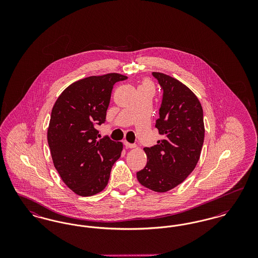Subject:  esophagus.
Masks as SVG:
<instances>
[{
	"instance_id": "obj_1",
	"label": "esophagus",
	"mask_w": 258,
	"mask_h": 258,
	"mask_svg": "<svg viewBox=\"0 0 258 258\" xmlns=\"http://www.w3.org/2000/svg\"><path fill=\"white\" fill-rule=\"evenodd\" d=\"M123 143H124V145H125V147L131 148V149H133V148L136 147V145L135 144H132V143H130V142H127L126 140H124L123 141Z\"/></svg>"
}]
</instances>
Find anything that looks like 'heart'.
<instances>
[{"mask_svg": "<svg viewBox=\"0 0 258 258\" xmlns=\"http://www.w3.org/2000/svg\"><path fill=\"white\" fill-rule=\"evenodd\" d=\"M149 84H151V83H150L149 81H147V80H146V81H144V82L142 83V85H149Z\"/></svg>", "mask_w": 258, "mask_h": 258, "instance_id": "heart-1", "label": "heart"}]
</instances>
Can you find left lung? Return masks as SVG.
Segmentation results:
<instances>
[{
    "mask_svg": "<svg viewBox=\"0 0 258 258\" xmlns=\"http://www.w3.org/2000/svg\"><path fill=\"white\" fill-rule=\"evenodd\" d=\"M153 75L163 90L156 127L164 137L157 145L144 148L147 164L136 176L149 189L165 192L183 183L196 168L205 128L202 106L194 92L169 75Z\"/></svg>",
    "mask_w": 258,
    "mask_h": 258,
    "instance_id": "8db88e82",
    "label": "left lung"
}]
</instances>
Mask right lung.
<instances>
[{"mask_svg":"<svg viewBox=\"0 0 258 258\" xmlns=\"http://www.w3.org/2000/svg\"><path fill=\"white\" fill-rule=\"evenodd\" d=\"M125 75L108 74L80 79L62 91L51 112L47 140L55 168L61 180L80 197L105 188L111 168L121 157L123 143L100 138L111 92Z\"/></svg>","mask_w":258,"mask_h":258,"instance_id":"obj_1","label":"right lung"}]
</instances>
